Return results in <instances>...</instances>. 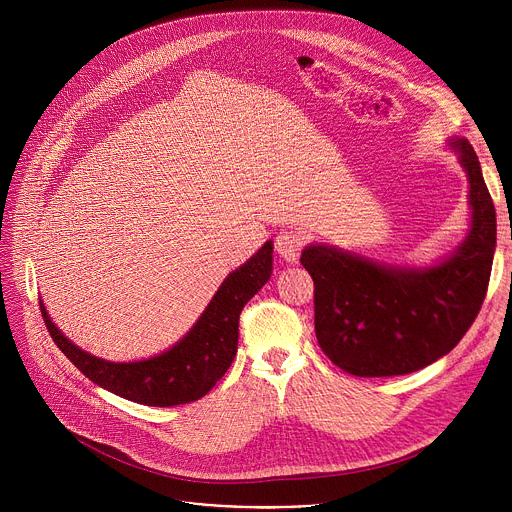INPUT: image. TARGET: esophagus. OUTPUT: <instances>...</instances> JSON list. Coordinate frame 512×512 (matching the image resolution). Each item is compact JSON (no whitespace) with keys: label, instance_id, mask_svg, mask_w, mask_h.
<instances>
[{"label":"esophagus","instance_id":"34e87169","mask_svg":"<svg viewBox=\"0 0 512 512\" xmlns=\"http://www.w3.org/2000/svg\"><path fill=\"white\" fill-rule=\"evenodd\" d=\"M304 243H306V237L300 231H281L275 237V251L283 261L294 263L300 257Z\"/></svg>","mask_w":512,"mask_h":512}]
</instances>
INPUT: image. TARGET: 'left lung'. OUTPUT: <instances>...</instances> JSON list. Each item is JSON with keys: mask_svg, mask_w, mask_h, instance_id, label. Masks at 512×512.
I'll return each instance as SVG.
<instances>
[{"mask_svg": "<svg viewBox=\"0 0 512 512\" xmlns=\"http://www.w3.org/2000/svg\"><path fill=\"white\" fill-rule=\"evenodd\" d=\"M470 182L472 225L440 265L373 263L326 245L300 261L314 279V324L322 352L354 377H395L448 354L476 320L490 281L496 212L468 139H452Z\"/></svg>", "mask_w": 512, "mask_h": 512, "instance_id": "obj_1", "label": "left lung"}]
</instances>
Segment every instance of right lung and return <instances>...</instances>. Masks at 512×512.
Returning <instances> with one entry per match:
<instances>
[{"mask_svg": "<svg viewBox=\"0 0 512 512\" xmlns=\"http://www.w3.org/2000/svg\"><path fill=\"white\" fill-rule=\"evenodd\" d=\"M271 263L273 243L267 241L223 281L190 332L170 350L148 360L97 358L72 344L54 326L42 302L40 310L54 344L95 385L141 405H184L204 397L229 371L237 354L241 310L271 277Z\"/></svg>", "mask_w": 512, "mask_h": 512, "instance_id": "1", "label": "right lung"}]
</instances>
